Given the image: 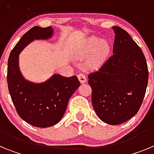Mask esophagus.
Listing matches in <instances>:
<instances>
[{
  "mask_svg": "<svg viewBox=\"0 0 154 154\" xmlns=\"http://www.w3.org/2000/svg\"><path fill=\"white\" fill-rule=\"evenodd\" d=\"M78 78H79V80L81 83H85V82L87 81V78L85 77V75L82 74V73L78 75Z\"/></svg>",
  "mask_w": 154,
  "mask_h": 154,
  "instance_id": "obj_1",
  "label": "esophagus"
}]
</instances>
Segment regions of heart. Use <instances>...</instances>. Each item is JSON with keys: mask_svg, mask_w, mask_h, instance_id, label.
Listing matches in <instances>:
<instances>
[{"mask_svg": "<svg viewBox=\"0 0 154 154\" xmlns=\"http://www.w3.org/2000/svg\"><path fill=\"white\" fill-rule=\"evenodd\" d=\"M109 51L110 46L108 42L99 38H90L86 41L81 50V55L82 57L92 56L91 65L94 67H98L106 62Z\"/></svg>", "mask_w": 154, "mask_h": 154, "instance_id": "obj_1", "label": "heart"}]
</instances>
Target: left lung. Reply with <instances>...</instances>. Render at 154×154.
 <instances>
[{
	"instance_id": "obj_1",
	"label": "left lung",
	"mask_w": 154,
	"mask_h": 154,
	"mask_svg": "<svg viewBox=\"0 0 154 154\" xmlns=\"http://www.w3.org/2000/svg\"><path fill=\"white\" fill-rule=\"evenodd\" d=\"M113 55L89 75L92 103L99 118L110 125L125 123L137 113L148 83L142 50L123 28L113 26Z\"/></svg>"
}]
</instances>
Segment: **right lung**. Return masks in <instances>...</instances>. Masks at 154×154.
Masks as SVG:
<instances>
[{"label":"right lung","mask_w":154,"mask_h":154,"mask_svg":"<svg viewBox=\"0 0 154 154\" xmlns=\"http://www.w3.org/2000/svg\"><path fill=\"white\" fill-rule=\"evenodd\" d=\"M51 27L35 26L24 34L11 51L8 62V85L17 114L36 127H49L62 119L68 102L80 82L76 75L63 77L55 74L47 81L34 83L25 79L18 65L19 54L35 40L52 37Z\"/></svg>","instance_id":"1"}]
</instances>
